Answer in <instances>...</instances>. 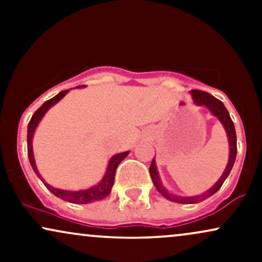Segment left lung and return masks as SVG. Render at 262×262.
<instances>
[{"instance_id":"8db88e82","label":"left lung","mask_w":262,"mask_h":262,"mask_svg":"<svg viewBox=\"0 0 262 262\" xmlns=\"http://www.w3.org/2000/svg\"><path fill=\"white\" fill-rule=\"evenodd\" d=\"M191 92H192V97H193L194 102H196L197 104H204L206 107H208V110L210 111V112L214 114L215 117H218L219 121H221L222 124L224 125L225 130H227L228 138H229V146H230L229 161H228V165H227V167H225V171L223 172V175H222L221 179H219V181L215 183L212 188L208 189L207 192H204V193L200 194V196L180 197V196H175V194L170 193V192H167V189H165L164 186H162L160 179H159L158 170H156L155 161H154V159H152L151 165H150V167H149V172H150V176H151V180H152V182H154L156 189H158V191L160 192V193L165 198H167L169 201H172V202H176V203H198V202H202V201H204V200H207V198L212 196V194H214L215 192H217L218 189L222 187V185H223L225 179H227L228 175L230 173L231 167H233L234 161H235V158H236V150L237 149H236L235 128H234V123H233V121H231L229 112H228L227 108L224 107L223 102L219 101L218 98L213 97V96L209 95L208 92L201 91V90H192Z\"/></svg>"}]
</instances>
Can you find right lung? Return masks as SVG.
Returning <instances> with one entry per match:
<instances>
[{
    "label": "right lung",
    "mask_w": 262,
    "mask_h": 262,
    "mask_svg": "<svg viewBox=\"0 0 262 262\" xmlns=\"http://www.w3.org/2000/svg\"><path fill=\"white\" fill-rule=\"evenodd\" d=\"M81 87V86H77ZM68 90H64V91L59 92L55 97L50 98L47 102H44L41 104V107H39L37 111H35L34 114L32 116L31 121H29L28 124V135H27V146H28V158H29V162H31L33 170L34 172L37 173V176L39 179L43 181L41 176L39 175L37 166H35V161H34V156H33V149H32V138H33V133H34L35 128H37L39 121L41 119V117L44 116L45 112L49 110L53 104H55L56 102L61 100L62 97L66 95ZM129 154V151L125 152H121V154L114 155L112 159H111L110 164H108L106 175H104L102 181L98 183L97 186L95 187H91L89 189H82V191H64V189H59V188H54L52 186H49L48 183H43L45 185V187L49 189L53 194H55L56 197L61 198V200L68 201V202L71 203H79V204H85V203H91L95 202V201H100L103 200L104 197H107L110 194L111 189H112L113 182H114V175H116V170L118 167V165L121 164V161Z\"/></svg>",
    "instance_id": "obj_1"
}]
</instances>
